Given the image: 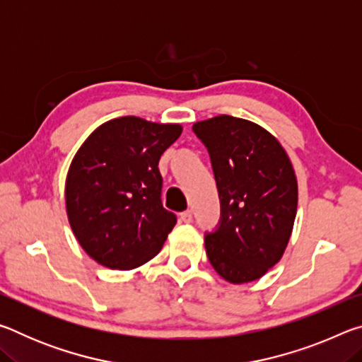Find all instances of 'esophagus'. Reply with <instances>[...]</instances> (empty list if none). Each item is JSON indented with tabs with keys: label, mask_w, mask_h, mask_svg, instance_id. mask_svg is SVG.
Instances as JSON below:
<instances>
[{
	"label": "esophagus",
	"mask_w": 362,
	"mask_h": 362,
	"mask_svg": "<svg viewBox=\"0 0 362 362\" xmlns=\"http://www.w3.org/2000/svg\"><path fill=\"white\" fill-rule=\"evenodd\" d=\"M192 218H193L192 211H185V212L180 214V222H183V223H189V222H192Z\"/></svg>",
	"instance_id": "esophagus-1"
}]
</instances>
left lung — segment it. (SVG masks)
I'll use <instances>...</instances> for the list:
<instances>
[{
  "label": "left lung",
  "instance_id": "8db88e82",
  "mask_svg": "<svg viewBox=\"0 0 362 362\" xmlns=\"http://www.w3.org/2000/svg\"><path fill=\"white\" fill-rule=\"evenodd\" d=\"M193 132L209 151L220 198V225L206 252L223 279L244 284L281 260L297 214V177L286 150L252 121L220 115Z\"/></svg>",
  "mask_w": 362,
  "mask_h": 362
}]
</instances>
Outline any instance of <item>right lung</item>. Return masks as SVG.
Returning <instances> with one entry per match:
<instances>
[{
  "label": "right lung",
  "mask_w": 362,
  "mask_h": 362,
  "mask_svg": "<svg viewBox=\"0 0 362 362\" xmlns=\"http://www.w3.org/2000/svg\"><path fill=\"white\" fill-rule=\"evenodd\" d=\"M180 134V124L122 116L79 146L66 174V216L97 263L132 269L161 250L177 218L163 207L158 163Z\"/></svg>",
  "instance_id": "right-lung-1"
}]
</instances>
